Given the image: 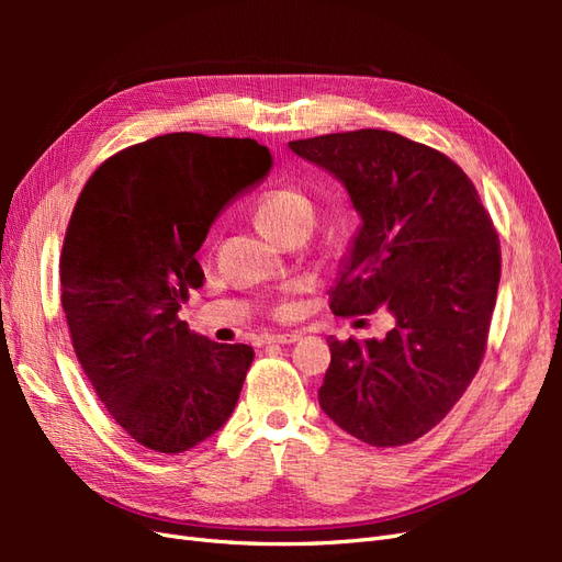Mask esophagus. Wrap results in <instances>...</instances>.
<instances>
[{"label": "esophagus", "mask_w": 562, "mask_h": 562, "mask_svg": "<svg viewBox=\"0 0 562 562\" xmlns=\"http://www.w3.org/2000/svg\"><path fill=\"white\" fill-rule=\"evenodd\" d=\"M300 339L297 333H281V335H271L269 345H295Z\"/></svg>", "instance_id": "1"}]
</instances>
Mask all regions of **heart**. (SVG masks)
I'll use <instances>...</instances> for the list:
<instances>
[{
  "label": "heart",
  "mask_w": 562,
  "mask_h": 562,
  "mask_svg": "<svg viewBox=\"0 0 562 562\" xmlns=\"http://www.w3.org/2000/svg\"><path fill=\"white\" fill-rule=\"evenodd\" d=\"M314 201L307 192L297 190V187H277L255 199L250 217L255 227H258L271 241L285 244L295 234H310L314 225ZM293 314V307L288 302H281L274 307L277 318H285Z\"/></svg>",
  "instance_id": "obj_1"
}]
</instances>
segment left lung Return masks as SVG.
Returning a JSON list of instances; mask_svg holds the SVG:
<instances>
[{
	"label": "left lung",
	"instance_id": "8db88e82",
	"mask_svg": "<svg viewBox=\"0 0 562 562\" xmlns=\"http://www.w3.org/2000/svg\"><path fill=\"white\" fill-rule=\"evenodd\" d=\"M347 187L363 225L330 310H386L384 339L328 337L318 403L375 448L431 431L475 378L502 274L499 236L469 176L443 151L361 128L288 143Z\"/></svg>",
	"mask_w": 562,
	"mask_h": 562
}]
</instances>
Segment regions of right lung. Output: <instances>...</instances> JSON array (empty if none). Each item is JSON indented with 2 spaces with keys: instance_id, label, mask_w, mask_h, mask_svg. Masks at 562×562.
<instances>
[{
  "instance_id": "add662e5",
  "label": "right lung",
  "mask_w": 562,
  "mask_h": 562,
  "mask_svg": "<svg viewBox=\"0 0 562 562\" xmlns=\"http://www.w3.org/2000/svg\"><path fill=\"white\" fill-rule=\"evenodd\" d=\"M269 168L250 138L166 133L100 164L75 203L60 252L72 347L108 413L149 450L199 446L239 401L252 347L217 345L178 312L203 285L196 250L213 220Z\"/></svg>"
}]
</instances>
